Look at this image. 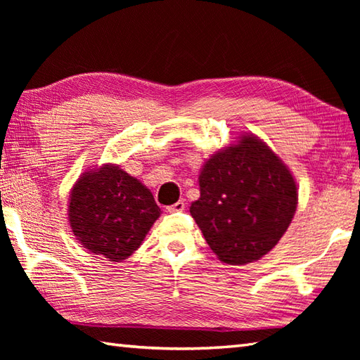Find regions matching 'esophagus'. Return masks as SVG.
<instances>
[{
    "mask_svg": "<svg viewBox=\"0 0 360 360\" xmlns=\"http://www.w3.org/2000/svg\"><path fill=\"white\" fill-rule=\"evenodd\" d=\"M184 209H186V202H184V201H178V202H174V204L168 205V207H167V210L172 212V213H174V212H182Z\"/></svg>",
    "mask_w": 360,
    "mask_h": 360,
    "instance_id": "34e87169",
    "label": "esophagus"
}]
</instances>
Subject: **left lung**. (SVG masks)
I'll list each match as a JSON object with an SVG mask.
<instances>
[{"instance_id": "1", "label": "left lung", "mask_w": 360, "mask_h": 360, "mask_svg": "<svg viewBox=\"0 0 360 360\" xmlns=\"http://www.w3.org/2000/svg\"><path fill=\"white\" fill-rule=\"evenodd\" d=\"M200 190L190 213L227 264H248L266 255L286 232L298 200L286 165L249 134L204 164Z\"/></svg>"}]
</instances>
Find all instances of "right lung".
Segmentation results:
<instances>
[{"mask_svg":"<svg viewBox=\"0 0 360 360\" xmlns=\"http://www.w3.org/2000/svg\"><path fill=\"white\" fill-rule=\"evenodd\" d=\"M159 215L150 190L117 165L83 174L72 188L68 210L82 246L110 262L137 250Z\"/></svg>","mask_w":360,"mask_h":360,"instance_id":"add662e5","label":"right lung"}]
</instances>
